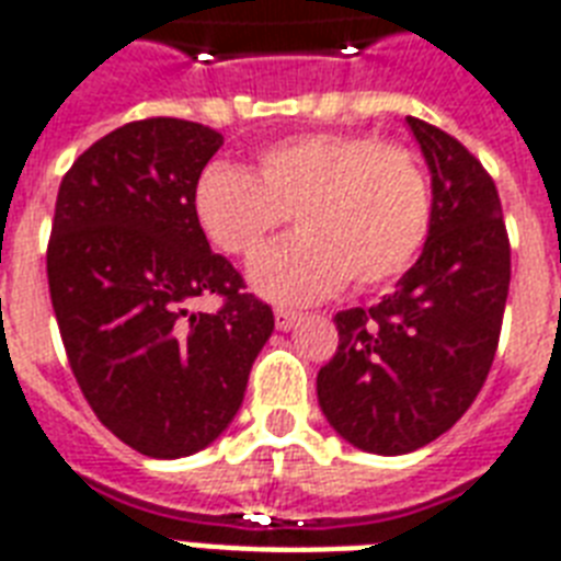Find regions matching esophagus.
<instances>
[{"instance_id":"34e87169","label":"esophagus","mask_w":561,"mask_h":561,"mask_svg":"<svg viewBox=\"0 0 561 561\" xmlns=\"http://www.w3.org/2000/svg\"><path fill=\"white\" fill-rule=\"evenodd\" d=\"M297 323H299L297 311H290V308H276V329H279V332H290Z\"/></svg>"}]
</instances>
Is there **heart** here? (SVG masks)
<instances>
[{
    "mask_svg": "<svg viewBox=\"0 0 561 561\" xmlns=\"http://www.w3.org/2000/svg\"><path fill=\"white\" fill-rule=\"evenodd\" d=\"M299 232L259 259L250 279L285 302L375 288L416 259L431 227V186L416 157L373 134H299L259 153V174L211 162L194 215L211 244L253 259L290 218Z\"/></svg>",
    "mask_w": 561,
    "mask_h": 561,
    "instance_id": "1",
    "label": "heart"
}]
</instances>
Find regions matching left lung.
Wrapping results in <instances>:
<instances>
[{"label":"left lung","instance_id":"8db88e82","mask_svg":"<svg viewBox=\"0 0 561 561\" xmlns=\"http://www.w3.org/2000/svg\"><path fill=\"white\" fill-rule=\"evenodd\" d=\"M408 125L431 169L427 241L378 306L334 317L341 343L317 373L329 425L387 457L434 443L471 408L510 294V238L492 178L445 130L413 116Z\"/></svg>","mask_w":561,"mask_h":561}]
</instances>
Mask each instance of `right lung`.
I'll list each match as a JSON object with an SVG mask.
<instances>
[{
  "label": "right lung",
  "instance_id": "1",
  "mask_svg": "<svg viewBox=\"0 0 561 561\" xmlns=\"http://www.w3.org/2000/svg\"><path fill=\"white\" fill-rule=\"evenodd\" d=\"M224 136L183 118L118 127L72 162L46 271L66 358L101 425L145 457L215 443L244 401L273 311L211 253L194 186ZM206 293L218 312H188Z\"/></svg>",
  "mask_w": 561,
  "mask_h": 561
}]
</instances>
